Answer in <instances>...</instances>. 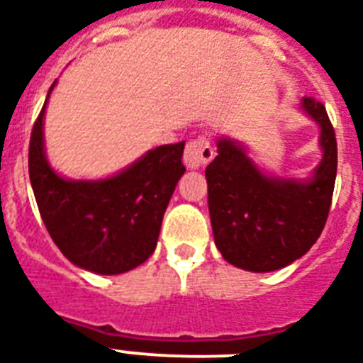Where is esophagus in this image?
I'll list each match as a JSON object with an SVG mask.
<instances>
[{
	"label": "esophagus",
	"mask_w": 363,
	"mask_h": 363,
	"mask_svg": "<svg viewBox=\"0 0 363 363\" xmlns=\"http://www.w3.org/2000/svg\"><path fill=\"white\" fill-rule=\"evenodd\" d=\"M213 158H215V148L211 147L209 139L207 137H198V139H192L186 145L182 162H184L188 169H199L205 164H209Z\"/></svg>",
	"instance_id": "obj_1"
}]
</instances>
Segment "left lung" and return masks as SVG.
Returning a JSON list of instances; mask_svg holds the SVG:
<instances>
[{"label":"left lung","instance_id":"1","mask_svg":"<svg viewBox=\"0 0 363 363\" xmlns=\"http://www.w3.org/2000/svg\"><path fill=\"white\" fill-rule=\"evenodd\" d=\"M301 111L320 128V164L307 179L267 175L230 137L216 141L205 169L215 245L228 264L254 271L286 267L320 238L337 175V141L326 107L301 99Z\"/></svg>","mask_w":363,"mask_h":363}]
</instances>
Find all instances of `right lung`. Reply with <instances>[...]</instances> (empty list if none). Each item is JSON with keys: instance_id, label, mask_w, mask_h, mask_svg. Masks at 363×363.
<instances>
[{"instance_id": "add662e5", "label": "right lung", "mask_w": 363, "mask_h": 363, "mask_svg": "<svg viewBox=\"0 0 363 363\" xmlns=\"http://www.w3.org/2000/svg\"><path fill=\"white\" fill-rule=\"evenodd\" d=\"M56 81L48 90V96ZM45 99L30 139V181L56 247L71 264L98 275H121L154 252L162 218L186 167L184 141L145 152L116 175L98 181L65 179L45 150Z\"/></svg>"}]
</instances>
